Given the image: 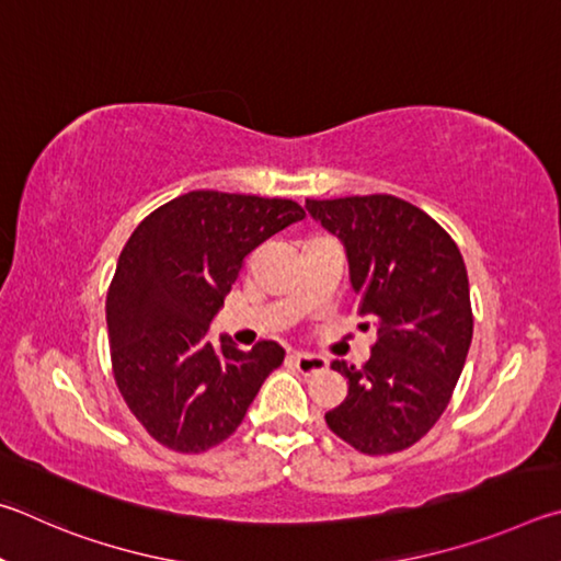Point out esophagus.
<instances>
[{"label":"esophagus","mask_w":561,"mask_h":561,"mask_svg":"<svg viewBox=\"0 0 561 561\" xmlns=\"http://www.w3.org/2000/svg\"><path fill=\"white\" fill-rule=\"evenodd\" d=\"M290 362L296 365L300 375H316V371L328 369V359L320 357V355H293Z\"/></svg>","instance_id":"obj_1"}]
</instances>
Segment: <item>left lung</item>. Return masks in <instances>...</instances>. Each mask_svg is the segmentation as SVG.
Masks as SVG:
<instances>
[{
    "instance_id": "obj_1",
    "label": "left lung",
    "mask_w": 561,
    "mask_h": 561,
    "mask_svg": "<svg viewBox=\"0 0 561 561\" xmlns=\"http://www.w3.org/2000/svg\"><path fill=\"white\" fill-rule=\"evenodd\" d=\"M306 206L345 243L357 312L377 328L365 365H330L347 379V397L325 421L359 454H399L434 428L466 365L473 308L463 255L444 226L399 196Z\"/></svg>"
}]
</instances>
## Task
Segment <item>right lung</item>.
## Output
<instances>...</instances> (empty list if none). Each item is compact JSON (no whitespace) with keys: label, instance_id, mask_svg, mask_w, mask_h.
Wrapping results in <instances>:
<instances>
[{"label":"right lung","instance_id":"add662e5","mask_svg":"<svg viewBox=\"0 0 561 561\" xmlns=\"http://www.w3.org/2000/svg\"><path fill=\"white\" fill-rule=\"evenodd\" d=\"M293 199L199 190L137 224L107 288L111 365L127 409L157 444L204 454L229 438L283 365L286 350L261 340L241 352L209 340L243 259L300 221Z\"/></svg>","mask_w":561,"mask_h":561}]
</instances>
